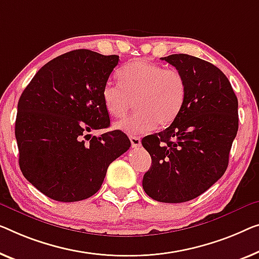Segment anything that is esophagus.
<instances>
[{
  "instance_id": "obj_1",
  "label": "esophagus",
  "mask_w": 259,
  "mask_h": 259,
  "mask_svg": "<svg viewBox=\"0 0 259 259\" xmlns=\"http://www.w3.org/2000/svg\"><path fill=\"white\" fill-rule=\"evenodd\" d=\"M129 140L131 142V146L133 148H138V146H141V138L137 137V136H129Z\"/></svg>"
}]
</instances>
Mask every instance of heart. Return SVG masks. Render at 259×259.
I'll use <instances>...</instances> for the list:
<instances>
[{"label":"heart","instance_id":"1","mask_svg":"<svg viewBox=\"0 0 259 259\" xmlns=\"http://www.w3.org/2000/svg\"><path fill=\"white\" fill-rule=\"evenodd\" d=\"M119 83L107 82L102 100L111 116L123 117L135 103L136 111L115 123L126 134H145L157 124L166 126L179 114L186 99V80L179 69L136 60L117 71Z\"/></svg>","mask_w":259,"mask_h":259}]
</instances>
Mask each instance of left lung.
<instances>
[{
  "instance_id": "obj_1",
  "label": "left lung",
  "mask_w": 259,
  "mask_h": 259,
  "mask_svg": "<svg viewBox=\"0 0 259 259\" xmlns=\"http://www.w3.org/2000/svg\"><path fill=\"white\" fill-rule=\"evenodd\" d=\"M160 59L183 73L186 99L168 128L142 140L152 159L142 185L156 201L186 202L225 175L238 130V101L213 64L184 53Z\"/></svg>"
}]
</instances>
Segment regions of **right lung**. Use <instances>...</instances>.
<instances>
[{
	"label": "right lung",
	"instance_id": "1",
	"mask_svg": "<svg viewBox=\"0 0 259 259\" xmlns=\"http://www.w3.org/2000/svg\"><path fill=\"white\" fill-rule=\"evenodd\" d=\"M118 60L84 49L64 53L45 64L19 98V167L30 184L56 201L94 195L108 166L130 148L121 130L88 135L110 124L102 90Z\"/></svg>",
	"mask_w": 259,
	"mask_h": 259
}]
</instances>
